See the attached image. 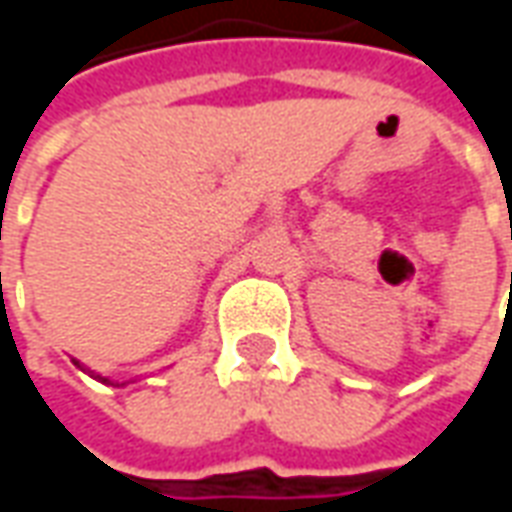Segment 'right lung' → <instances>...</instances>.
<instances>
[{
  "mask_svg": "<svg viewBox=\"0 0 512 512\" xmlns=\"http://www.w3.org/2000/svg\"><path fill=\"white\" fill-rule=\"evenodd\" d=\"M76 365H79V362H76ZM79 367H82V365H79ZM82 370H84V373H90V376H93V378H98V381H104V384H112V381H109V378L98 376V373H93V370H87V367H82ZM112 386H117V384H112Z\"/></svg>",
  "mask_w": 512,
  "mask_h": 512,
  "instance_id": "add662e5",
  "label": "right lung"
}]
</instances>
